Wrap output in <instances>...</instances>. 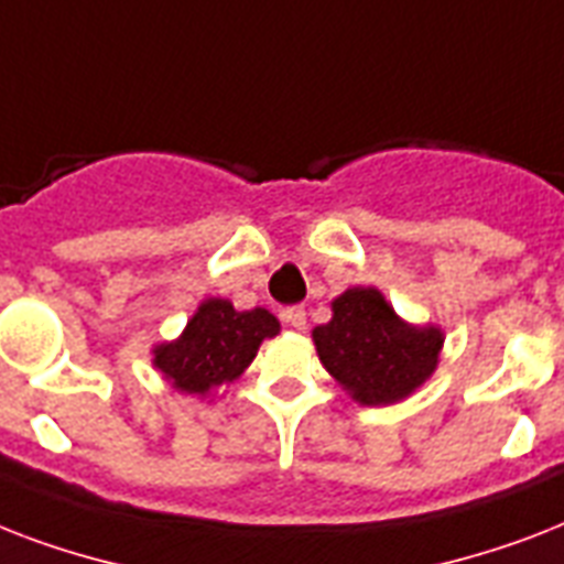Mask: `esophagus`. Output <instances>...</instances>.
<instances>
[{"instance_id": "esophagus-1", "label": "esophagus", "mask_w": 564, "mask_h": 564, "mask_svg": "<svg viewBox=\"0 0 564 564\" xmlns=\"http://www.w3.org/2000/svg\"><path fill=\"white\" fill-rule=\"evenodd\" d=\"M283 322L290 327H295V330H304V327H307V310L299 307V304H295V307H286L283 310Z\"/></svg>"}]
</instances>
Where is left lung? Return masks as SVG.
Here are the masks:
<instances>
[{"label": "left lung", "mask_w": 564, "mask_h": 564, "mask_svg": "<svg viewBox=\"0 0 564 564\" xmlns=\"http://www.w3.org/2000/svg\"><path fill=\"white\" fill-rule=\"evenodd\" d=\"M334 318L313 330L318 360L366 406L410 398L438 366L445 336L403 322L375 286H351L330 304Z\"/></svg>", "instance_id": "8db88e82"}]
</instances>
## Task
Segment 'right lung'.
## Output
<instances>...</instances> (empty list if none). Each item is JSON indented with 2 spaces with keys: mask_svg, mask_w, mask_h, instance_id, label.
Returning <instances> with one entry per match:
<instances>
[{
  "mask_svg": "<svg viewBox=\"0 0 564 564\" xmlns=\"http://www.w3.org/2000/svg\"><path fill=\"white\" fill-rule=\"evenodd\" d=\"M281 334V322L263 307L234 310L225 299L198 304L175 343L154 348V369L178 392L210 394L234 383L257 357L263 339Z\"/></svg>",
  "mask_w": 564,
  "mask_h": 564,
  "instance_id": "right-lung-1",
  "label": "right lung"
}]
</instances>
